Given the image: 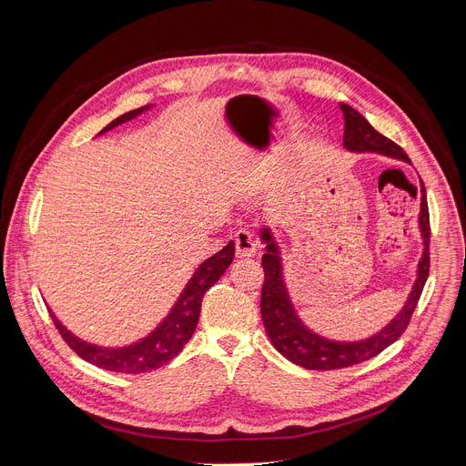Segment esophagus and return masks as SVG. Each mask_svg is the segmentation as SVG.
I'll return each mask as SVG.
<instances>
[{
  "instance_id": "1",
  "label": "esophagus",
  "mask_w": 466,
  "mask_h": 466,
  "mask_svg": "<svg viewBox=\"0 0 466 466\" xmlns=\"http://www.w3.org/2000/svg\"><path fill=\"white\" fill-rule=\"evenodd\" d=\"M234 243H236V255L239 258L253 257L257 253V241L249 230H238L234 236Z\"/></svg>"
}]
</instances>
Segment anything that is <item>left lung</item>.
Segmentation results:
<instances>
[{"label": "left lung", "mask_w": 466, "mask_h": 466, "mask_svg": "<svg viewBox=\"0 0 466 466\" xmlns=\"http://www.w3.org/2000/svg\"><path fill=\"white\" fill-rule=\"evenodd\" d=\"M344 111L346 127H344V149L350 153H378L389 158H399L410 162L408 155L400 147L381 136L372 125L366 120L357 109L348 104H341ZM420 232L423 238V255L418 264V276L411 285L408 300L400 308V311L390 319L380 332L355 341H339L330 339L321 334L313 332L302 319L290 300L279 243L270 227L260 228L258 236L266 246V253L262 255L264 268V285L260 297V313L262 323L272 346L290 362H295L308 370H336L346 369L359 362L369 360L381 353L385 348L402 336L406 330L410 317L418 306L421 290L425 287L429 276V208L427 194L421 188V209H420Z\"/></svg>", "instance_id": "8db88e82"}]
</instances>
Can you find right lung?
<instances>
[{
	"instance_id": "1",
	"label": "right lung",
	"mask_w": 466,
	"mask_h": 466,
	"mask_svg": "<svg viewBox=\"0 0 466 466\" xmlns=\"http://www.w3.org/2000/svg\"><path fill=\"white\" fill-rule=\"evenodd\" d=\"M151 107L153 106H145L116 116L97 136L113 130L118 125H125V122L139 116L145 111H149ZM232 258H234V241H228L223 249L211 255L198 268H196V272L187 281L179 299L176 300L174 306H171V309L167 311L164 319L149 334L139 338L137 341L128 346L104 348L97 344H90V341H85L83 338L67 330L64 323L53 313L51 308H48V313H51L53 321L60 330L62 338L67 341V346L90 364H96L104 370L120 372V374H143L149 370H157L167 360L177 357L187 341L192 338L194 329L200 319L202 299L206 295V290H209L220 279V276L228 270Z\"/></svg>"
}]
</instances>
